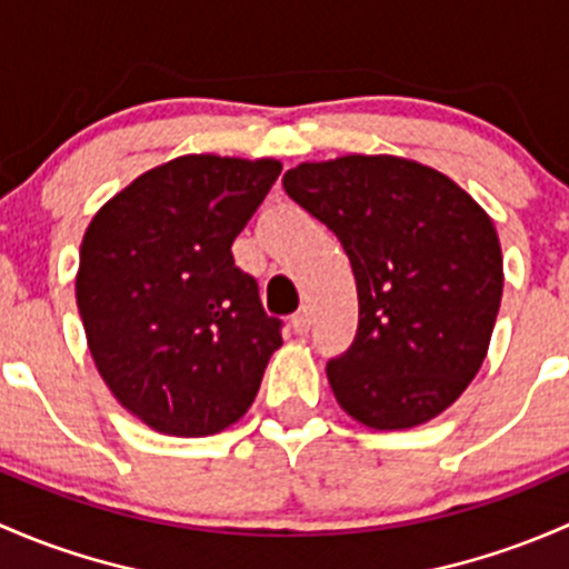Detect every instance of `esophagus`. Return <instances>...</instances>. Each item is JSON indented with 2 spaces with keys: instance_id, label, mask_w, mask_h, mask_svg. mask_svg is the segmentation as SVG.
<instances>
[{
  "instance_id": "esophagus-1",
  "label": "esophagus",
  "mask_w": 569,
  "mask_h": 569,
  "mask_svg": "<svg viewBox=\"0 0 569 569\" xmlns=\"http://www.w3.org/2000/svg\"><path fill=\"white\" fill-rule=\"evenodd\" d=\"M290 326H292V331L298 333V337L309 333V328H312V315H309V309H301L298 315H292Z\"/></svg>"
}]
</instances>
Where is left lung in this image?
I'll return each mask as SVG.
<instances>
[{
    "label": "left lung",
    "mask_w": 569,
    "mask_h": 569,
    "mask_svg": "<svg viewBox=\"0 0 569 569\" xmlns=\"http://www.w3.org/2000/svg\"><path fill=\"white\" fill-rule=\"evenodd\" d=\"M282 183L353 268L359 328L326 367L339 406L375 430L447 411L482 367L501 307L490 216L447 174L395 156L301 163Z\"/></svg>",
    "instance_id": "8db88e82"
}]
</instances>
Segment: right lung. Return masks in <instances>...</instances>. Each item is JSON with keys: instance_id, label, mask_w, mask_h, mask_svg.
<instances>
[{"instance_id": "add662e5", "label": "right lung", "mask_w": 569, "mask_h": 569, "mask_svg": "<svg viewBox=\"0 0 569 569\" xmlns=\"http://www.w3.org/2000/svg\"><path fill=\"white\" fill-rule=\"evenodd\" d=\"M282 163L183 156L150 169L90 221L76 301L111 395L167 436H210L246 413L282 320L232 257Z\"/></svg>"}]
</instances>
